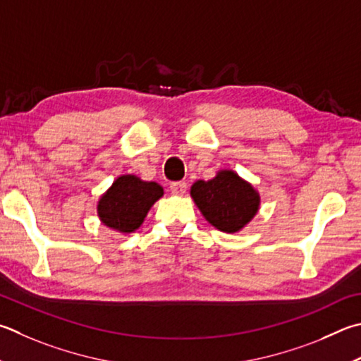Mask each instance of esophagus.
<instances>
[{
  "instance_id": "34e87169",
  "label": "esophagus",
  "mask_w": 361,
  "mask_h": 361,
  "mask_svg": "<svg viewBox=\"0 0 361 361\" xmlns=\"http://www.w3.org/2000/svg\"><path fill=\"white\" fill-rule=\"evenodd\" d=\"M188 185L185 181H175V183H170V191H172L173 195H183L186 192Z\"/></svg>"
}]
</instances>
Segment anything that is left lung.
Here are the masks:
<instances>
[{
	"label": "left lung",
	"mask_w": 361,
	"mask_h": 361,
	"mask_svg": "<svg viewBox=\"0 0 361 361\" xmlns=\"http://www.w3.org/2000/svg\"><path fill=\"white\" fill-rule=\"evenodd\" d=\"M191 197L209 224L226 233L240 232L259 212L260 195L233 170H219L214 178L195 181Z\"/></svg>",
	"instance_id": "left-lung-1"
}]
</instances>
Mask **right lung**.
<instances>
[{"label":"right lung","mask_w":361,"mask_h":361,"mask_svg":"<svg viewBox=\"0 0 361 361\" xmlns=\"http://www.w3.org/2000/svg\"><path fill=\"white\" fill-rule=\"evenodd\" d=\"M162 195L164 189L158 183L143 181L135 175H121L101 195L97 216L104 226L116 232H135Z\"/></svg>","instance_id":"obj_1"}]
</instances>
